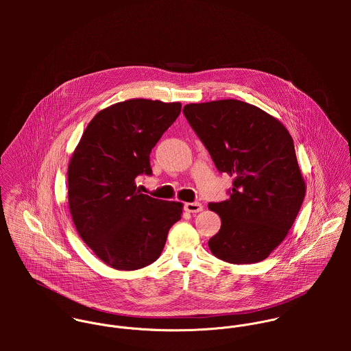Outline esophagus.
<instances>
[{"label": "esophagus", "instance_id": "obj_1", "mask_svg": "<svg viewBox=\"0 0 351 351\" xmlns=\"http://www.w3.org/2000/svg\"><path fill=\"white\" fill-rule=\"evenodd\" d=\"M184 208H185V210L186 212H191V213H197V212H201L202 210V204L201 202H197V201H195V202H186L185 205H184Z\"/></svg>", "mask_w": 351, "mask_h": 351}]
</instances>
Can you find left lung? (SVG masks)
<instances>
[{
	"instance_id": "left-lung-1",
	"label": "left lung",
	"mask_w": 351,
	"mask_h": 351,
	"mask_svg": "<svg viewBox=\"0 0 351 351\" xmlns=\"http://www.w3.org/2000/svg\"><path fill=\"white\" fill-rule=\"evenodd\" d=\"M184 114L216 169L234 177L230 199L208 204L221 219L209 249L230 263L263 261L288 235L305 196L291 134L243 101L188 104Z\"/></svg>"
}]
</instances>
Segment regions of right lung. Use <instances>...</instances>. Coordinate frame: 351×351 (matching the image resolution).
Listing matches in <instances>:
<instances>
[{
    "label": "right lung",
    "instance_id": "obj_1",
    "mask_svg": "<svg viewBox=\"0 0 351 351\" xmlns=\"http://www.w3.org/2000/svg\"><path fill=\"white\" fill-rule=\"evenodd\" d=\"M181 113L180 102L123 101L88 124L67 170L69 206L82 241L108 266L142 269L158 259L182 204L152 199L135 178L151 176L150 152Z\"/></svg>",
    "mask_w": 351,
    "mask_h": 351
}]
</instances>
